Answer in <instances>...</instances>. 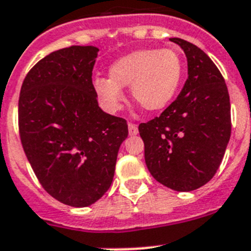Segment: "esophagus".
<instances>
[{"mask_svg": "<svg viewBox=\"0 0 251 251\" xmlns=\"http://www.w3.org/2000/svg\"><path fill=\"white\" fill-rule=\"evenodd\" d=\"M138 132H139L138 125H135V124L132 123H128V134L131 135V136H134V135H138Z\"/></svg>", "mask_w": 251, "mask_h": 251, "instance_id": "1", "label": "esophagus"}]
</instances>
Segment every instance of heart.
Returning <instances> with one entry per match:
<instances>
[{"instance_id": "1", "label": "heart", "mask_w": 251, "mask_h": 251, "mask_svg": "<svg viewBox=\"0 0 251 251\" xmlns=\"http://www.w3.org/2000/svg\"><path fill=\"white\" fill-rule=\"evenodd\" d=\"M183 62L173 49L135 50L121 56L110 67V78L97 77L95 89L108 111L120 110L130 87L131 96L144 110L162 111L173 101L180 84Z\"/></svg>"}]
</instances>
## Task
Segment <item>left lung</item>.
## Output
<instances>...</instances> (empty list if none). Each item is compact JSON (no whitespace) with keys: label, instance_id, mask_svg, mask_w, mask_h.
<instances>
[{"label":"left lung","instance_id":"1","mask_svg":"<svg viewBox=\"0 0 251 251\" xmlns=\"http://www.w3.org/2000/svg\"><path fill=\"white\" fill-rule=\"evenodd\" d=\"M188 78L162 115L139 125L145 163L159 183L178 192L195 191L212 179L231 135L230 96L210 56L179 38Z\"/></svg>","mask_w":251,"mask_h":251}]
</instances>
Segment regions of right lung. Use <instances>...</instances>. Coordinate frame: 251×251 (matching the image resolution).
Returning <instances> with one entry per match:
<instances>
[{
  "label": "right lung",
  "instance_id": "add662e5",
  "mask_svg": "<svg viewBox=\"0 0 251 251\" xmlns=\"http://www.w3.org/2000/svg\"><path fill=\"white\" fill-rule=\"evenodd\" d=\"M96 47L64 48L26 74L19 99V130L26 158L43 188L73 207L95 203L107 192L125 119L103 112L92 71Z\"/></svg>",
  "mask_w": 251,
  "mask_h": 251
}]
</instances>
